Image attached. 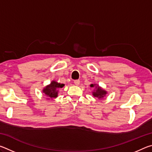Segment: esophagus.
Masks as SVG:
<instances>
[{
  "label": "esophagus",
  "instance_id": "esophagus-1",
  "mask_svg": "<svg viewBox=\"0 0 152 152\" xmlns=\"http://www.w3.org/2000/svg\"><path fill=\"white\" fill-rule=\"evenodd\" d=\"M74 84H76V85H79L80 83V81L79 80H74Z\"/></svg>",
  "mask_w": 152,
  "mask_h": 152
}]
</instances>
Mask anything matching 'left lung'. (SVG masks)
Masks as SVG:
<instances>
[{"label":"left lung","mask_w":152,"mask_h":152,"mask_svg":"<svg viewBox=\"0 0 152 152\" xmlns=\"http://www.w3.org/2000/svg\"><path fill=\"white\" fill-rule=\"evenodd\" d=\"M90 86H91V88H94L92 92V95L94 97L97 98L99 100H102L104 99V97L107 94V91H106L102 87L100 86L99 84L95 83L91 84Z\"/></svg>","instance_id":"8db88e82"}]
</instances>
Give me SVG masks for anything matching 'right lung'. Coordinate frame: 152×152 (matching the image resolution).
I'll use <instances>...</instances> for the list:
<instances>
[{"instance_id": "1", "label": "right lung", "mask_w": 152, "mask_h": 152, "mask_svg": "<svg viewBox=\"0 0 152 152\" xmlns=\"http://www.w3.org/2000/svg\"><path fill=\"white\" fill-rule=\"evenodd\" d=\"M64 86V84L59 83L57 81L53 80L51 82V83L48 85L45 86L42 90V92L43 94L47 97L46 99L48 100H53L58 96L59 89L63 88Z\"/></svg>"}]
</instances>
